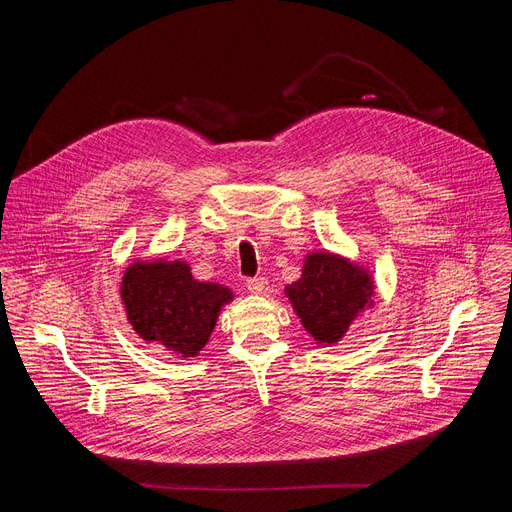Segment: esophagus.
I'll return each instance as SVG.
<instances>
[{
    "mask_svg": "<svg viewBox=\"0 0 512 512\" xmlns=\"http://www.w3.org/2000/svg\"><path fill=\"white\" fill-rule=\"evenodd\" d=\"M247 289L255 296H265L269 289V283L265 277H253V279H247Z\"/></svg>",
    "mask_w": 512,
    "mask_h": 512,
    "instance_id": "esophagus-1",
    "label": "esophagus"
}]
</instances>
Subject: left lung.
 Here are the masks:
<instances>
[{
    "instance_id": "left-lung-1",
    "label": "left lung",
    "mask_w": 512,
    "mask_h": 512,
    "mask_svg": "<svg viewBox=\"0 0 512 512\" xmlns=\"http://www.w3.org/2000/svg\"><path fill=\"white\" fill-rule=\"evenodd\" d=\"M283 291L306 332L320 346L340 342L352 322L375 306V279L369 267L330 251L308 253L302 277Z\"/></svg>"
}]
</instances>
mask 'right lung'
Here are the masks:
<instances>
[{
    "mask_svg": "<svg viewBox=\"0 0 512 512\" xmlns=\"http://www.w3.org/2000/svg\"><path fill=\"white\" fill-rule=\"evenodd\" d=\"M127 322L143 342L188 360L210 340L221 310L235 294L223 283L198 281L182 259H133L121 279Z\"/></svg>",
    "mask_w": 512,
    "mask_h": 512,
    "instance_id": "add662e5",
    "label": "right lung"
}]
</instances>
